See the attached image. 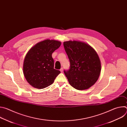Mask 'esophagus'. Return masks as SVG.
<instances>
[{
  "label": "esophagus",
  "mask_w": 127,
  "mask_h": 127,
  "mask_svg": "<svg viewBox=\"0 0 127 127\" xmlns=\"http://www.w3.org/2000/svg\"><path fill=\"white\" fill-rule=\"evenodd\" d=\"M60 71H61V72H63V68H61L60 70Z\"/></svg>",
  "instance_id": "obj_1"
}]
</instances>
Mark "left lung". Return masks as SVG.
Returning <instances> with one entry per match:
<instances>
[{
	"label": "left lung",
	"instance_id": "1",
	"mask_svg": "<svg viewBox=\"0 0 127 127\" xmlns=\"http://www.w3.org/2000/svg\"><path fill=\"white\" fill-rule=\"evenodd\" d=\"M70 61V68L64 70L70 84L77 90L92 86L100 73L101 64L95 51L89 45L79 41L63 43Z\"/></svg>",
	"mask_w": 127,
	"mask_h": 127
}]
</instances>
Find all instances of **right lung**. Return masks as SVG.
<instances>
[{"mask_svg": "<svg viewBox=\"0 0 127 127\" xmlns=\"http://www.w3.org/2000/svg\"><path fill=\"white\" fill-rule=\"evenodd\" d=\"M58 41L46 40L37 43L25 57L23 71L27 81L32 86L43 89L51 85L60 73L54 68L52 53L60 46Z\"/></svg>", "mask_w": 127, "mask_h": 127, "instance_id": "obj_1", "label": "right lung"}]
</instances>
